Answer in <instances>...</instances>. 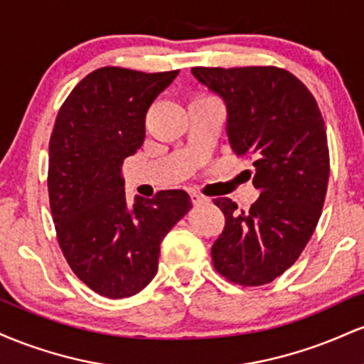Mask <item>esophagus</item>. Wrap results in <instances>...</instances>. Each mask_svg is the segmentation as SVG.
Listing matches in <instances>:
<instances>
[{
  "label": "esophagus",
  "instance_id": "1",
  "mask_svg": "<svg viewBox=\"0 0 364 364\" xmlns=\"http://www.w3.org/2000/svg\"><path fill=\"white\" fill-rule=\"evenodd\" d=\"M190 198H191V202L195 203V205H200V203H207L208 202L207 196L196 193V191H190Z\"/></svg>",
  "mask_w": 364,
  "mask_h": 364
}]
</instances>
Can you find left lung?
Segmentation results:
<instances>
[{"mask_svg":"<svg viewBox=\"0 0 364 364\" xmlns=\"http://www.w3.org/2000/svg\"><path fill=\"white\" fill-rule=\"evenodd\" d=\"M191 73L224 99L229 144L236 156L253 157L260 190L250 210L214 200L225 225L212 262L228 281L263 286L298 260L318 224L330 173L323 118L306 85L277 66H195Z\"/></svg>","mask_w":364,"mask_h":364,"instance_id":"left-lung-1","label":"left lung"}]
</instances>
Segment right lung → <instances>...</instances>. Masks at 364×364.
<instances>
[{
  "mask_svg": "<svg viewBox=\"0 0 364 364\" xmlns=\"http://www.w3.org/2000/svg\"><path fill=\"white\" fill-rule=\"evenodd\" d=\"M179 70L104 66L70 92L49 140L48 190L58 243L83 284L104 298L136 294L157 274L164 236L191 208L183 190L128 203L121 166L145 139V114Z\"/></svg>",
  "mask_w": 364,
  "mask_h": 364,
  "instance_id": "add662e5",
  "label": "right lung"
}]
</instances>
